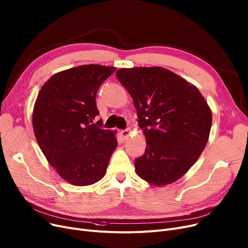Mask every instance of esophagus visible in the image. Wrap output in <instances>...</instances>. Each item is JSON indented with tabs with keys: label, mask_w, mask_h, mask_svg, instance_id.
<instances>
[{
	"label": "esophagus",
	"mask_w": 248,
	"mask_h": 248,
	"mask_svg": "<svg viewBox=\"0 0 248 248\" xmlns=\"http://www.w3.org/2000/svg\"><path fill=\"white\" fill-rule=\"evenodd\" d=\"M131 133H132V131L129 128H125V129H123V131H121V135H122L124 140H127L129 135H131Z\"/></svg>",
	"instance_id": "34e87169"
}]
</instances>
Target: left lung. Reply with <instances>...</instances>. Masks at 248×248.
Listing matches in <instances>:
<instances>
[{
	"label": "left lung",
	"mask_w": 248,
	"mask_h": 248,
	"mask_svg": "<svg viewBox=\"0 0 248 248\" xmlns=\"http://www.w3.org/2000/svg\"><path fill=\"white\" fill-rule=\"evenodd\" d=\"M116 77L134 100L148 145L135 160L137 174L155 186L173 183L206 147L210 108L196 86L162 67L122 68Z\"/></svg>",
	"instance_id": "8db88e82"
}]
</instances>
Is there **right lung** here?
I'll return each mask as SVG.
<instances>
[{
	"instance_id": "add662e5",
	"label": "right lung",
	"mask_w": 248,
	"mask_h": 248,
	"mask_svg": "<svg viewBox=\"0 0 248 248\" xmlns=\"http://www.w3.org/2000/svg\"><path fill=\"white\" fill-rule=\"evenodd\" d=\"M115 67L81 65L50 77L39 91L33 128L38 145L58 175L75 186L96 183L106 175L117 146L115 132L94 124L95 96Z\"/></svg>"
}]
</instances>
